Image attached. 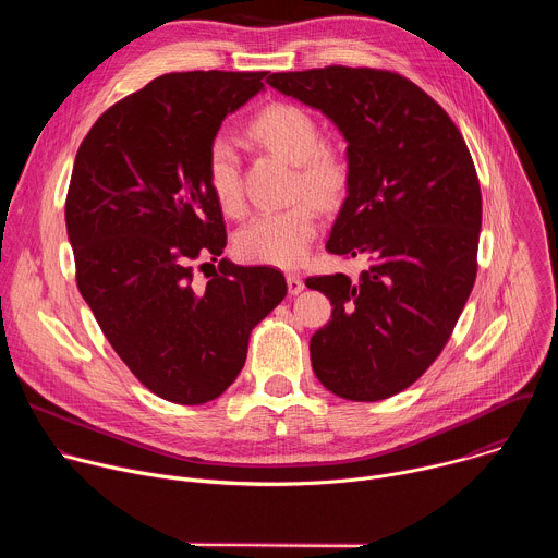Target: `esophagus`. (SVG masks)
I'll return each instance as SVG.
<instances>
[{
  "label": "esophagus",
  "instance_id": "esophagus-1",
  "mask_svg": "<svg viewBox=\"0 0 558 558\" xmlns=\"http://www.w3.org/2000/svg\"><path fill=\"white\" fill-rule=\"evenodd\" d=\"M287 287H289V293H291V295H298V293L304 289V282H302L300 276L289 274V276H287Z\"/></svg>",
  "mask_w": 558,
  "mask_h": 558
}]
</instances>
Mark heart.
Instances as JSON below:
<instances>
[{
    "label": "heart",
    "instance_id": "heart-1",
    "mask_svg": "<svg viewBox=\"0 0 558 558\" xmlns=\"http://www.w3.org/2000/svg\"><path fill=\"white\" fill-rule=\"evenodd\" d=\"M250 134L298 166V192H306L323 205L342 201L349 187V163L344 154L323 143L320 125L306 110L293 104H274L252 121ZM205 181L225 214L243 211L241 156L229 136H216L209 143ZM317 225L320 211L311 201L269 209L238 231L235 252L250 263L291 269L306 258Z\"/></svg>",
    "mask_w": 558,
    "mask_h": 558
}]
</instances>
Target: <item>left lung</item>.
<instances>
[{"label":"left lung","mask_w":558,"mask_h":558,"mask_svg":"<svg viewBox=\"0 0 558 558\" xmlns=\"http://www.w3.org/2000/svg\"><path fill=\"white\" fill-rule=\"evenodd\" d=\"M267 84L342 132L349 187L327 250L368 260L355 280L306 278L333 306L308 344L313 373L344 400H386L439 357L472 291L482 231L472 156L444 108L397 72L327 65Z\"/></svg>","instance_id":"1"}]
</instances>
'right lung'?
Returning a JSON list of instances; mask_svg holds the SVG:
<instances>
[{
	"label": "right lung",
	"mask_w": 558,
	"mask_h": 558,
	"mask_svg": "<svg viewBox=\"0 0 558 558\" xmlns=\"http://www.w3.org/2000/svg\"><path fill=\"white\" fill-rule=\"evenodd\" d=\"M265 76H156L106 110L74 158L65 229L76 287L136 379L174 404L222 395L245 366L252 329L287 295L278 269L227 258L205 287L192 282L227 245L205 181L209 143Z\"/></svg>",
	"instance_id": "obj_1"
}]
</instances>
